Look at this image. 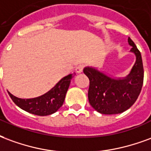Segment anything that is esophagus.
I'll return each mask as SVG.
<instances>
[{
	"label": "esophagus",
	"mask_w": 151,
	"mask_h": 151,
	"mask_svg": "<svg viewBox=\"0 0 151 151\" xmlns=\"http://www.w3.org/2000/svg\"><path fill=\"white\" fill-rule=\"evenodd\" d=\"M83 68H84V65L83 64L78 65L76 68V71L77 73H81L83 71Z\"/></svg>",
	"instance_id": "1"
}]
</instances>
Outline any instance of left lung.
<instances>
[{
  "label": "left lung",
  "instance_id": "1",
  "mask_svg": "<svg viewBox=\"0 0 151 151\" xmlns=\"http://www.w3.org/2000/svg\"><path fill=\"white\" fill-rule=\"evenodd\" d=\"M128 42L136 61L125 77L113 78L92 67L83 69L90 81L89 103L98 113L108 115L123 113L131 107L140 94L144 77L142 55L129 37Z\"/></svg>",
  "mask_w": 151,
  "mask_h": 151
}]
</instances>
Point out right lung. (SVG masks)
Wrapping results in <instances>:
<instances>
[{"label": "right lung", "instance_id": "1", "mask_svg": "<svg viewBox=\"0 0 151 151\" xmlns=\"http://www.w3.org/2000/svg\"><path fill=\"white\" fill-rule=\"evenodd\" d=\"M75 75L73 73L63 77L50 91L35 98H18L9 92L8 93L15 104L23 110L38 116L50 115L55 113L63 104L71 80Z\"/></svg>", "mask_w": 151, "mask_h": 151}]
</instances>
